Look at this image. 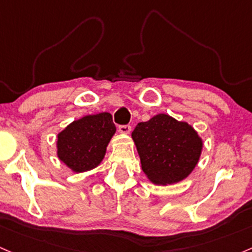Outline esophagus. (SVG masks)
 I'll use <instances>...</instances> for the list:
<instances>
[{
	"label": "esophagus",
	"mask_w": 252,
	"mask_h": 252,
	"mask_svg": "<svg viewBox=\"0 0 252 252\" xmlns=\"http://www.w3.org/2000/svg\"><path fill=\"white\" fill-rule=\"evenodd\" d=\"M131 130V126H118V131L123 135H128L129 132Z\"/></svg>",
	"instance_id": "34e87169"
}]
</instances>
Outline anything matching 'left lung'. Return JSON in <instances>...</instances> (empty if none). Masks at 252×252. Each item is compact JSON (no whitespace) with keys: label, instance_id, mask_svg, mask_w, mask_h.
Listing matches in <instances>:
<instances>
[{"label":"left lung","instance_id":"8db88e82","mask_svg":"<svg viewBox=\"0 0 252 252\" xmlns=\"http://www.w3.org/2000/svg\"><path fill=\"white\" fill-rule=\"evenodd\" d=\"M131 137L142 171L156 185L184 181L197 165L203 148V140L193 126L166 113L141 122Z\"/></svg>","mask_w":252,"mask_h":252}]
</instances>
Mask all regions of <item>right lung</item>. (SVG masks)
<instances>
[{
	"label": "right lung",
	"instance_id": "obj_1",
	"mask_svg": "<svg viewBox=\"0 0 252 252\" xmlns=\"http://www.w3.org/2000/svg\"><path fill=\"white\" fill-rule=\"evenodd\" d=\"M115 132L111 113L84 116L57 134V158L74 173L93 170L103 161Z\"/></svg>",
	"mask_w": 252,
	"mask_h": 252
}]
</instances>
